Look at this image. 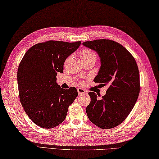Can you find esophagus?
<instances>
[{"mask_svg": "<svg viewBox=\"0 0 159 159\" xmlns=\"http://www.w3.org/2000/svg\"><path fill=\"white\" fill-rule=\"evenodd\" d=\"M77 92H78V94L80 95H84V94H86V90H84L83 89H81V88L77 89Z\"/></svg>", "mask_w": 159, "mask_h": 159, "instance_id": "1", "label": "esophagus"}]
</instances>
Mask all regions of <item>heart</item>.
<instances>
[{
    "instance_id": "b5f03b06",
    "label": "heart",
    "mask_w": 159,
    "mask_h": 159,
    "mask_svg": "<svg viewBox=\"0 0 159 159\" xmlns=\"http://www.w3.org/2000/svg\"><path fill=\"white\" fill-rule=\"evenodd\" d=\"M81 58H95L96 60V55L92 51L84 49L81 53Z\"/></svg>"
}]
</instances>
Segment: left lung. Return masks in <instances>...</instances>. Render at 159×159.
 I'll return each instance as SVG.
<instances>
[{
	"mask_svg": "<svg viewBox=\"0 0 159 159\" xmlns=\"http://www.w3.org/2000/svg\"><path fill=\"white\" fill-rule=\"evenodd\" d=\"M82 44L95 51L100 58L101 66L94 82L108 86L102 99L95 93H89L90 103L86 114L99 128H115L125 120L138 99L140 78L137 62L125 47L113 40L101 39Z\"/></svg>",
	"mask_w": 159,
	"mask_h": 159,
	"instance_id": "1",
	"label": "left lung"
}]
</instances>
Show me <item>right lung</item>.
I'll return each mask as SVG.
<instances>
[{
    "label": "right lung",
    "instance_id": "obj_1",
    "mask_svg": "<svg viewBox=\"0 0 159 159\" xmlns=\"http://www.w3.org/2000/svg\"><path fill=\"white\" fill-rule=\"evenodd\" d=\"M81 42L50 40L34 45L19 64V98L25 112L34 124L53 128L65 119L69 106L78 93L74 87L61 89L56 82L64 63L79 48Z\"/></svg>",
    "mask_w": 159,
    "mask_h": 159
}]
</instances>
